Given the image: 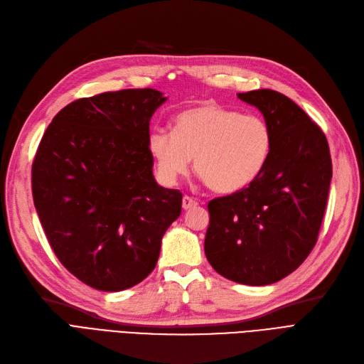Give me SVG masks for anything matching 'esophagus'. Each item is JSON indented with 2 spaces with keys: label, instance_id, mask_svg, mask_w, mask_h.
Returning a JSON list of instances; mask_svg holds the SVG:
<instances>
[{
  "label": "esophagus",
  "instance_id": "34e87169",
  "mask_svg": "<svg viewBox=\"0 0 364 364\" xmlns=\"http://www.w3.org/2000/svg\"><path fill=\"white\" fill-rule=\"evenodd\" d=\"M198 205V200L191 198V196H184L183 198V208L184 210H191V208H195Z\"/></svg>",
  "mask_w": 364,
  "mask_h": 364
}]
</instances>
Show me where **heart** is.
<instances>
[{
  "label": "heart",
  "mask_w": 364,
  "mask_h": 364,
  "mask_svg": "<svg viewBox=\"0 0 364 364\" xmlns=\"http://www.w3.org/2000/svg\"><path fill=\"white\" fill-rule=\"evenodd\" d=\"M272 150L273 132L264 118L216 103L186 109L173 118L172 133L154 129L148 136L161 183L173 186L195 157V172L208 189L225 195L257 180Z\"/></svg>",
  "instance_id": "heart-1"
}]
</instances>
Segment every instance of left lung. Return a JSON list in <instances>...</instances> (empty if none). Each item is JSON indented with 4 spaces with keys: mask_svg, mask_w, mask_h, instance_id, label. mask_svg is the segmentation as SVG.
Masks as SVG:
<instances>
[{
    "mask_svg": "<svg viewBox=\"0 0 364 364\" xmlns=\"http://www.w3.org/2000/svg\"><path fill=\"white\" fill-rule=\"evenodd\" d=\"M273 132L265 169L246 189L208 203L205 255L220 276L264 287L287 277L312 252L333 175L326 134L289 97L238 92Z\"/></svg>",
    "mask_w": 364,
    "mask_h": 364,
    "instance_id": "8db88e82",
    "label": "left lung"
}]
</instances>
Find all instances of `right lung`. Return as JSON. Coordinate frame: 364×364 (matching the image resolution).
Instances as JSON below:
<instances>
[{
	"label": "right lung",
	"mask_w": 364,
	"mask_h": 364,
	"mask_svg": "<svg viewBox=\"0 0 364 364\" xmlns=\"http://www.w3.org/2000/svg\"><path fill=\"white\" fill-rule=\"evenodd\" d=\"M168 97L153 88L102 92L53 117L33 164V198L52 250L88 287L118 292L157 264L183 195L157 184L150 119Z\"/></svg>",
	"instance_id": "obj_1"
}]
</instances>
